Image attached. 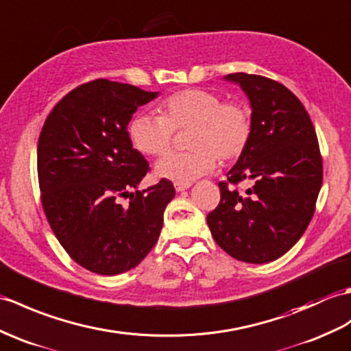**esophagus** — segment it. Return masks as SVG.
Instances as JSON below:
<instances>
[{"label": "esophagus", "instance_id": "1", "mask_svg": "<svg viewBox=\"0 0 351 351\" xmlns=\"http://www.w3.org/2000/svg\"><path fill=\"white\" fill-rule=\"evenodd\" d=\"M191 186V184H175V189L176 191H184V190H189Z\"/></svg>", "mask_w": 351, "mask_h": 351}]
</instances>
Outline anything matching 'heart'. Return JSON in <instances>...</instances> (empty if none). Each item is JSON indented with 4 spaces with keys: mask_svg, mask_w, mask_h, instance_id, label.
<instances>
[{
    "mask_svg": "<svg viewBox=\"0 0 351 351\" xmlns=\"http://www.w3.org/2000/svg\"><path fill=\"white\" fill-rule=\"evenodd\" d=\"M158 112L160 115L137 113L128 124V136L138 152L158 157L169 151L175 130L191 128V151L169 152L156 166L158 176L175 184H191L213 172L217 158L223 162L239 158L252 134L248 106L224 101L210 89H181L162 100Z\"/></svg>",
    "mask_w": 351,
    "mask_h": 351,
    "instance_id": "obj_1",
    "label": "heart"
}]
</instances>
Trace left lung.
Listing matches in <instances>:
<instances>
[{"mask_svg":"<svg viewBox=\"0 0 351 351\" xmlns=\"http://www.w3.org/2000/svg\"><path fill=\"white\" fill-rule=\"evenodd\" d=\"M252 109L247 149L218 182L221 199L206 217L215 242L247 263H269L295 245L315 210L323 184V158L313 121L282 84L232 73ZM245 182L243 193L237 185Z\"/></svg>","mask_w":351,"mask_h":351,"instance_id":"left-lung-1","label":"left lung"}]
</instances>
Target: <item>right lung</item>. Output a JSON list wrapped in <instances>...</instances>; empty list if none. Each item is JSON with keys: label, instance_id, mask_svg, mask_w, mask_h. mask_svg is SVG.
<instances>
[{"label": "right lung", "instance_id": "1", "mask_svg": "<svg viewBox=\"0 0 351 351\" xmlns=\"http://www.w3.org/2000/svg\"><path fill=\"white\" fill-rule=\"evenodd\" d=\"M158 93L95 79L73 89L45 121L37 146L40 199L49 226L77 265L99 275L136 267L158 241L175 186L146 190L148 161L127 125ZM128 198L129 202H121Z\"/></svg>", "mask_w": 351, "mask_h": 351}]
</instances>
